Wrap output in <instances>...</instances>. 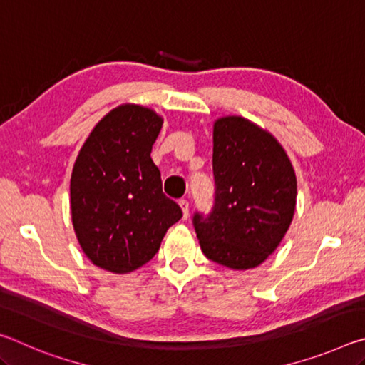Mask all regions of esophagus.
Masks as SVG:
<instances>
[{
	"label": "esophagus",
	"instance_id": "obj_1",
	"mask_svg": "<svg viewBox=\"0 0 365 365\" xmlns=\"http://www.w3.org/2000/svg\"><path fill=\"white\" fill-rule=\"evenodd\" d=\"M178 205H180V209H182V214H183V220L188 219V214H190V205L187 200H180L178 201Z\"/></svg>",
	"mask_w": 365,
	"mask_h": 365
}]
</instances>
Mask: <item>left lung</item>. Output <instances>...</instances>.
<instances>
[{
	"label": "left lung",
	"instance_id": "left-lung-1",
	"mask_svg": "<svg viewBox=\"0 0 365 365\" xmlns=\"http://www.w3.org/2000/svg\"><path fill=\"white\" fill-rule=\"evenodd\" d=\"M212 143L214 207L206 219H193L201 251L232 270L255 269L292 225L293 164L274 135L242 115L219 117Z\"/></svg>",
	"mask_w": 365,
	"mask_h": 365
}]
</instances>
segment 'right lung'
Segmentation results:
<instances>
[{"label": "right lung", "instance_id": "1", "mask_svg": "<svg viewBox=\"0 0 365 365\" xmlns=\"http://www.w3.org/2000/svg\"><path fill=\"white\" fill-rule=\"evenodd\" d=\"M163 122L150 108L120 104L96 123L73 164V232L85 256L113 274L151 261L169 227L182 219L151 159Z\"/></svg>", "mask_w": 365, "mask_h": 365}]
</instances>
